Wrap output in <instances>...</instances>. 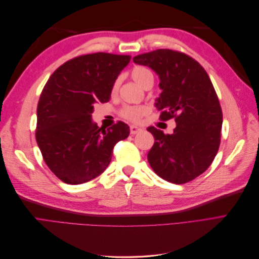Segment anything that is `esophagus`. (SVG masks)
Instances as JSON below:
<instances>
[{"instance_id":"34e87169","label":"esophagus","mask_w":259,"mask_h":259,"mask_svg":"<svg viewBox=\"0 0 259 259\" xmlns=\"http://www.w3.org/2000/svg\"><path fill=\"white\" fill-rule=\"evenodd\" d=\"M130 130H131V134H133V135H135V134H137V133L143 131L140 127L136 126V125H132V126L130 127Z\"/></svg>"}]
</instances>
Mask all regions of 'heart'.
Masks as SVG:
<instances>
[{"instance_id":"b5f03b06","label":"heart","mask_w":259,"mask_h":259,"mask_svg":"<svg viewBox=\"0 0 259 259\" xmlns=\"http://www.w3.org/2000/svg\"><path fill=\"white\" fill-rule=\"evenodd\" d=\"M132 77L138 85L144 88L145 84L150 80L153 79V75L151 71L149 69L145 67H136L133 69L132 71ZM117 86H119V82H115L112 86V92H116ZM148 112V108L146 106H131L126 107L123 109L122 115L125 117V119L131 120V121H139L142 117L147 114Z\"/></svg>"}]
</instances>
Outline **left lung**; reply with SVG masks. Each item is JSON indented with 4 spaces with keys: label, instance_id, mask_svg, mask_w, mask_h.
Masks as SVG:
<instances>
[{
    "label": "left lung",
    "instance_id": "8db88e82",
    "mask_svg": "<svg viewBox=\"0 0 259 259\" xmlns=\"http://www.w3.org/2000/svg\"><path fill=\"white\" fill-rule=\"evenodd\" d=\"M159 75L160 96L155 108L160 120L175 119L173 134L154 126L148 162L155 174L173 184H185L208 168L215 159L223 125L219 100L209 76L198 61L171 50H156L133 58Z\"/></svg>",
    "mask_w": 259,
    "mask_h": 259
}]
</instances>
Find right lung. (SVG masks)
Returning a JSON list of instances; mask_svg holds the SVG:
<instances>
[{
  "instance_id": "right-lung-1",
  "label": "right lung",
  "mask_w": 259,
  "mask_h": 259,
  "mask_svg": "<svg viewBox=\"0 0 259 259\" xmlns=\"http://www.w3.org/2000/svg\"><path fill=\"white\" fill-rule=\"evenodd\" d=\"M128 55L95 53L61 65L45 84L37 104L35 138L46 165L60 180L80 185L108 167L115 144L127 138L121 121L109 128L92 119L94 105L110 99Z\"/></svg>"
}]
</instances>
